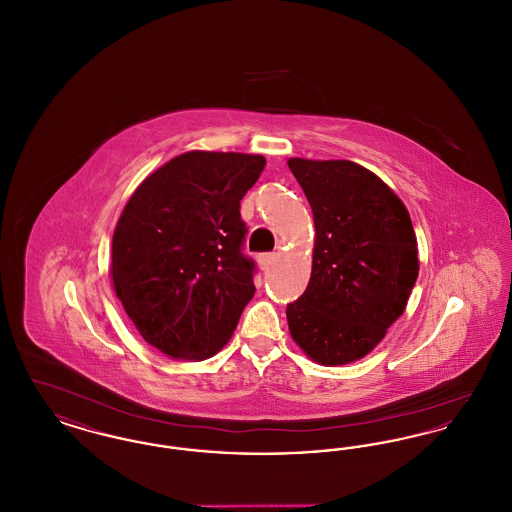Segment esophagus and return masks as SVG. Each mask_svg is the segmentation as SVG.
Returning <instances> with one entry per match:
<instances>
[{"label": "esophagus", "instance_id": "obj_1", "mask_svg": "<svg viewBox=\"0 0 512 512\" xmlns=\"http://www.w3.org/2000/svg\"><path fill=\"white\" fill-rule=\"evenodd\" d=\"M276 253H263V255H259V265L261 268H268L274 261H276Z\"/></svg>", "mask_w": 512, "mask_h": 512}]
</instances>
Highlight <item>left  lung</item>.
I'll use <instances>...</instances> for the list:
<instances>
[{"mask_svg":"<svg viewBox=\"0 0 512 512\" xmlns=\"http://www.w3.org/2000/svg\"><path fill=\"white\" fill-rule=\"evenodd\" d=\"M313 209L317 240L307 290L288 303L295 343L320 365L370 353L403 315L418 278L403 201L353 161H288Z\"/></svg>","mask_w":512,"mask_h":512,"instance_id":"1","label":"left lung"}]
</instances>
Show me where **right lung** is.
Instances as JSON below:
<instances>
[{
  "label": "right lung",
  "instance_id": "obj_1",
  "mask_svg": "<svg viewBox=\"0 0 512 512\" xmlns=\"http://www.w3.org/2000/svg\"><path fill=\"white\" fill-rule=\"evenodd\" d=\"M263 155L188 151L149 174L113 234L117 297L142 338L174 359L220 351L255 293L240 201Z\"/></svg>",
  "mask_w": 512,
  "mask_h": 512
}]
</instances>
